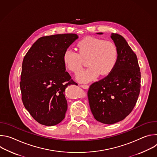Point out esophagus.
I'll list each match as a JSON object with an SVG mask.
<instances>
[{
  "label": "esophagus",
  "instance_id": "1",
  "mask_svg": "<svg viewBox=\"0 0 157 157\" xmlns=\"http://www.w3.org/2000/svg\"><path fill=\"white\" fill-rule=\"evenodd\" d=\"M80 86L82 87V88H83V89H88L89 88V86L88 85H86V84H81V85H80Z\"/></svg>",
  "mask_w": 157,
  "mask_h": 157
}]
</instances>
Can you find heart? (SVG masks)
I'll return each instance as SVG.
<instances>
[{
    "label": "heart",
    "mask_w": 157,
    "mask_h": 157,
    "mask_svg": "<svg viewBox=\"0 0 157 157\" xmlns=\"http://www.w3.org/2000/svg\"><path fill=\"white\" fill-rule=\"evenodd\" d=\"M79 53L68 47L63 55L64 64L75 74L82 68L84 59H87L89 68L81 71L77 79L87 82L97 78L99 75L106 76L114 69L118 61L119 52L116 44L96 37H87L78 43Z\"/></svg>",
    "instance_id": "heart-1"
}]
</instances>
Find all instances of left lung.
Returning <instances> with one entry per match:
<instances>
[{"label": "left lung", "instance_id": "obj_1", "mask_svg": "<svg viewBox=\"0 0 157 157\" xmlns=\"http://www.w3.org/2000/svg\"><path fill=\"white\" fill-rule=\"evenodd\" d=\"M110 37L118 48L117 63L113 71L93 83L87 91L94 119L109 125L122 121L130 114L137 103L141 81L136 53L122 36L112 33Z\"/></svg>", "mask_w": 157, "mask_h": 157}]
</instances>
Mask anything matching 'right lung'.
Listing matches in <instances>:
<instances>
[{
	"label": "right lung",
	"instance_id": "right-lung-1",
	"mask_svg": "<svg viewBox=\"0 0 157 157\" xmlns=\"http://www.w3.org/2000/svg\"><path fill=\"white\" fill-rule=\"evenodd\" d=\"M78 38L75 33L42 36L24 58L20 82L21 100L40 124L55 125L65 117L68 109L65 89L78 84L66 71L63 55Z\"/></svg>",
	"mask_w": 157,
	"mask_h": 157
}]
</instances>
